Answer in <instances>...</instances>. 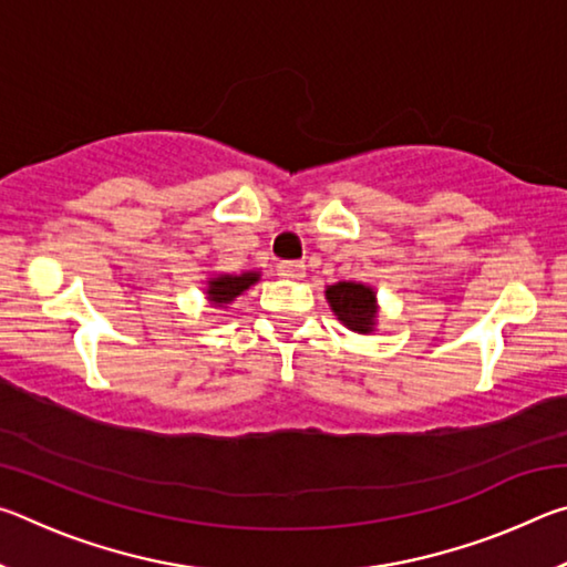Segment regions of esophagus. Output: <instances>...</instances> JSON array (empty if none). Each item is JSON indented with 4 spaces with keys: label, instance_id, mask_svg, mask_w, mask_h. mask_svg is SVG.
Returning <instances> with one entry per match:
<instances>
[{
    "label": "esophagus",
    "instance_id": "esophagus-1",
    "mask_svg": "<svg viewBox=\"0 0 567 567\" xmlns=\"http://www.w3.org/2000/svg\"><path fill=\"white\" fill-rule=\"evenodd\" d=\"M280 275L287 277V280H302V277H305V265L302 262H282L280 265Z\"/></svg>",
    "mask_w": 567,
    "mask_h": 567
}]
</instances>
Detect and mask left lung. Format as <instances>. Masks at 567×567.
Instances as JSON below:
<instances>
[{
	"mask_svg": "<svg viewBox=\"0 0 567 567\" xmlns=\"http://www.w3.org/2000/svg\"><path fill=\"white\" fill-rule=\"evenodd\" d=\"M324 297L338 315V320L352 332L368 334L378 324V300L375 290L362 282H334L328 285Z\"/></svg>",
	"mask_w": 567,
	"mask_h": 567,
	"instance_id": "left-lung-1",
	"label": "left lung"
}]
</instances>
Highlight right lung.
<instances>
[{
	"mask_svg": "<svg viewBox=\"0 0 567 567\" xmlns=\"http://www.w3.org/2000/svg\"><path fill=\"white\" fill-rule=\"evenodd\" d=\"M257 280H260V272H243V275H217L209 277L207 280V300L225 307L235 300V297L243 295L245 290H249Z\"/></svg>",
	"mask_w": 567,
	"mask_h": 567,
	"instance_id": "right-lung-1",
	"label": "right lung"
}]
</instances>
